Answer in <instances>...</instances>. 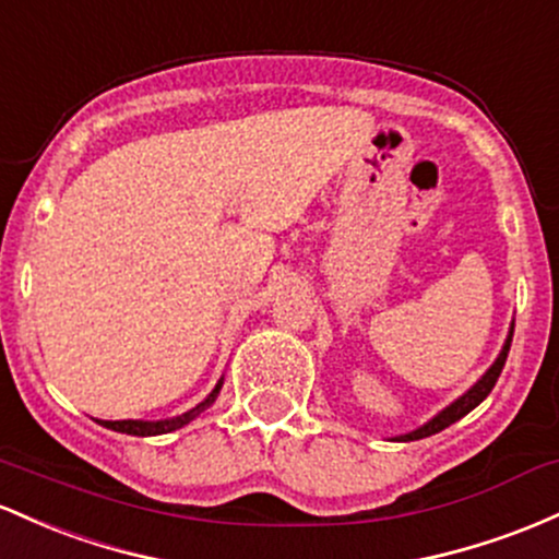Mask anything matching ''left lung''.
I'll return each instance as SVG.
<instances>
[{
  "label": "left lung",
  "mask_w": 559,
  "mask_h": 559,
  "mask_svg": "<svg viewBox=\"0 0 559 559\" xmlns=\"http://www.w3.org/2000/svg\"><path fill=\"white\" fill-rule=\"evenodd\" d=\"M512 332H515V322L510 324V332H507V341H504V346H501L499 356H497V359H493L491 367H488L486 372H483V378H480L478 382H475L473 388H467V391L462 393L460 399H454V401H451V404L447 406V409H441V412H438V415H436V417H430L428 423H425V425H419V428H415V430L404 432V436H396V438H393V441H404V443H406V441H419V438L436 436V432H441L443 428H449V425H454L456 419H462V417H465L467 412H473L475 406H478L480 401L486 399L488 393H491V388L497 385V380H499L501 369H504L507 354H510Z\"/></svg>",
  "instance_id": "obj_1"
}]
</instances>
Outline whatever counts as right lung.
<instances>
[{"instance_id": "obj_1", "label": "right lung", "mask_w": 559, "mask_h": 559, "mask_svg": "<svg viewBox=\"0 0 559 559\" xmlns=\"http://www.w3.org/2000/svg\"><path fill=\"white\" fill-rule=\"evenodd\" d=\"M222 385H224V378L216 382V388H213L209 396L200 401L198 406H192L190 412H185V415L168 417V419H97V423L103 425V428H108V430L127 432V436H142V438L163 436V432H174V430L185 428V425H190L192 419L200 417V412H205L213 404V401H216L218 391H222Z\"/></svg>"}]
</instances>
